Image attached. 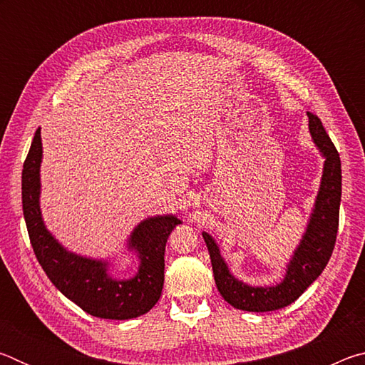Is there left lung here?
<instances>
[{
  "label": "left lung",
  "mask_w": 365,
  "mask_h": 365,
  "mask_svg": "<svg viewBox=\"0 0 365 365\" xmlns=\"http://www.w3.org/2000/svg\"><path fill=\"white\" fill-rule=\"evenodd\" d=\"M309 132L324 158L322 177L304 233L287 262L285 275L275 285L255 287L235 277L212 235L202 232L219 293L228 304L248 312H269L287 307L317 280L335 248L339 201H341V160L319 117L309 114Z\"/></svg>",
  "instance_id": "obj_1"
}]
</instances>
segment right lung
I'll use <instances>...</instances> for the list:
<instances>
[{"label": "right lung", "mask_w": 365, "mask_h": 365, "mask_svg": "<svg viewBox=\"0 0 365 365\" xmlns=\"http://www.w3.org/2000/svg\"><path fill=\"white\" fill-rule=\"evenodd\" d=\"M41 159L38 128L24 163L22 207L30 243L48 279L90 316L110 320L143 316L163 293L165 243L182 220L177 214H163L151 215L135 225L125 242V255L137 256L138 269L130 279H117L110 274L109 257L77 255L48 230L40 206Z\"/></svg>", "instance_id": "right-lung-1"}]
</instances>
